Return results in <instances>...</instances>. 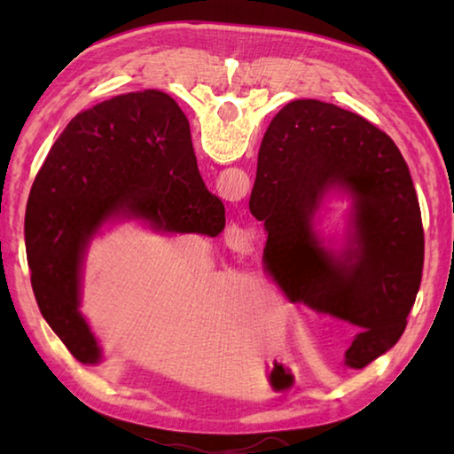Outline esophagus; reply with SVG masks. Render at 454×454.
I'll use <instances>...</instances> for the list:
<instances>
[{
  "label": "esophagus",
  "mask_w": 454,
  "mask_h": 454,
  "mask_svg": "<svg viewBox=\"0 0 454 454\" xmlns=\"http://www.w3.org/2000/svg\"><path fill=\"white\" fill-rule=\"evenodd\" d=\"M232 232H234L232 240L236 242V248H238V244H246V240H248V236H246V230H232Z\"/></svg>",
  "instance_id": "obj_1"
}]
</instances>
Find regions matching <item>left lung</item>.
<instances>
[{"label": "left lung", "instance_id": "obj_1", "mask_svg": "<svg viewBox=\"0 0 454 454\" xmlns=\"http://www.w3.org/2000/svg\"><path fill=\"white\" fill-rule=\"evenodd\" d=\"M334 187L353 198L340 253L311 230ZM250 212L264 222V264L278 286L356 330L344 364L364 368L395 347L420 288L425 232L409 166L387 134L318 99L286 104L260 145Z\"/></svg>", "mask_w": 454, "mask_h": 454}]
</instances>
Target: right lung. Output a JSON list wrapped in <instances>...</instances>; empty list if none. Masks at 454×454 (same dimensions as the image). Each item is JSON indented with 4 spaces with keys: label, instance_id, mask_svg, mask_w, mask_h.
Returning <instances> with one entry per match:
<instances>
[{
    "label": "right lung",
    "instance_id": "right-lung-1",
    "mask_svg": "<svg viewBox=\"0 0 454 454\" xmlns=\"http://www.w3.org/2000/svg\"><path fill=\"white\" fill-rule=\"evenodd\" d=\"M112 218L212 238L226 226L224 204L198 172L188 120L164 91H132L78 114L29 192L24 236L35 301L83 364H98L102 350L78 310L82 262Z\"/></svg>",
    "mask_w": 454,
    "mask_h": 454
}]
</instances>
